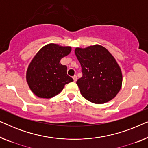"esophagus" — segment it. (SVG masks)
<instances>
[{
	"label": "esophagus",
	"instance_id": "obj_1",
	"mask_svg": "<svg viewBox=\"0 0 148 148\" xmlns=\"http://www.w3.org/2000/svg\"><path fill=\"white\" fill-rule=\"evenodd\" d=\"M73 79L74 82H75L76 81H77V76H76V75H74L73 77Z\"/></svg>",
	"mask_w": 148,
	"mask_h": 148
}]
</instances>
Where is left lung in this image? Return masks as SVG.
Here are the masks:
<instances>
[{
    "label": "left lung",
    "mask_w": 148,
    "mask_h": 148,
    "mask_svg": "<svg viewBox=\"0 0 148 148\" xmlns=\"http://www.w3.org/2000/svg\"><path fill=\"white\" fill-rule=\"evenodd\" d=\"M75 53L83 75L77 81L82 95L94 104H104L114 98L121 88L120 66L108 50L100 45L76 48Z\"/></svg>",
    "instance_id": "left-lung-1"
}]
</instances>
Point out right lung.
<instances>
[{"label": "right lung", "instance_id": "right-lung-1", "mask_svg": "<svg viewBox=\"0 0 148 148\" xmlns=\"http://www.w3.org/2000/svg\"><path fill=\"white\" fill-rule=\"evenodd\" d=\"M71 51L70 46L49 44L40 49L27 68L26 79L30 90L38 97L50 98L73 82L67 75V67L60 60Z\"/></svg>", "mask_w": 148, "mask_h": 148}]
</instances>
